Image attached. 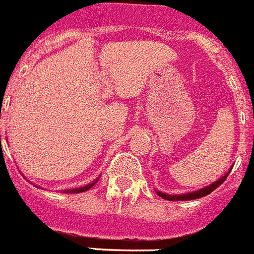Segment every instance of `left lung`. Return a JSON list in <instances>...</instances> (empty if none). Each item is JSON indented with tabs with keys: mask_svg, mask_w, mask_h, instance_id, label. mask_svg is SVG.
<instances>
[{
	"mask_svg": "<svg viewBox=\"0 0 254 254\" xmlns=\"http://www.w3.org/2000/svg\"><path fill=\"white\" fill-rule=\"evenodd\" d=\"M231 172V170H230ZM230 172L224 176V177H222L220 180H218L216 182H214V184H211L210 186H207V188H203L200 189V190H198V191H194V192H188V194H181V195H169V194H164V192H159L156 191L157 194H159V196H161L162 199H166V200H191V199H198V198H202V196L204 195H208L210 192H212L215 190V189H218L220 185L223 184V182L226 181L227 176L230 174Z\"/></svg>",
	"mask_w": 254,
	"mask_h": 254,
	"instance_id": "8db88e82",
	"label": "left lung"
}]
</instances>
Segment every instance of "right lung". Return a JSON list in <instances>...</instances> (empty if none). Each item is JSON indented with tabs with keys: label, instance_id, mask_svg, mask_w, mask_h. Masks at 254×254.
Returning <instances> with one entry per match:
<instances>
[{
	"label": "right lung",
	"instance_id": "add662e5",
	"mask_svg": "<svg viewBox=\"0 0 254 254\" xmlns=\"http://www.w3.org/2000/svg\"><path fill=\"white\" fill-rule=\"evenodd\" d=\"M0 140H1V135H0ZM99 178H97L95 181H93L92 184L86 185V186H82V188H78V189H70V190H64V192H74V194H77V192H84L86 191V190H89V189H92L93 186H94L97 182H98Z\"/></svg>",
	"mask_w": 254,
	"mask_h": 254
}]
</instances>
